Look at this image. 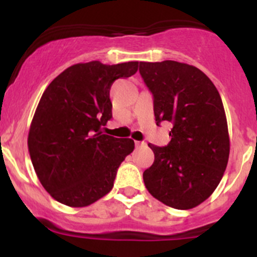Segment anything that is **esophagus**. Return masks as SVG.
Returning <instances> with one entry per match:
<instances>
[{
    "mask_svg": "<svg viewBox=\"0 0 257 257\" xmlns=\"http://www.w3.org/2000/svg\"><path fill=\"white\" fill-rule=\"evenodd\" d=\"M143 145H145L144 142H136V148H141L143 147Z\"/></svg>",
    "mask_w": 257,
    "mask_h": 257,
    "instance_id": "obj_1",
    "label": "esophagus"
}]
</instances>
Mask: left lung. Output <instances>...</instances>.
<instances>
[{"instance_id": "obj_1", "label": "left lung", "mask_w": 257, "mask_h": 257, "mask_svg": "<svg viewBox=\"0 0 257 257\" xmlns=\"http://www.w3.org/2000/svg\"><path fill=\"white\" fill-rule=\"evenodd\" d=\"M139 73L153 94L157 125H173L167 147L148 144L155 158L143 173L145 186L170 208H195L214 193L229 160L221 97L205 73L186 63L141 62Z\"/></svg>"}]
</instances>
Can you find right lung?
<instances>
[{"label":"right lung","instance_id":"obj_1","mask_svg":"<svg viewBox=\"0 0 257 257\" xmlns=\"http://www.w3.org/2000/svg\"><path fill=\"white\" fill-rule=\"evenodd\" d=\"M137 71L138 62L78 63L46 88L31 123L28 152L41 184L59 203L83 208L112 190L134 142L103 134L102 126L112 119L113 82Z\"/></svg>","mask_w":257,"mask_h":257}]
</instances>
